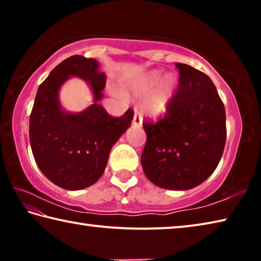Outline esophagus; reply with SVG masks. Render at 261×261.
<instances>
[{
    "label": "esophagus",
    "instance_id": "34e87169",
    "mask_svg": "<svg viewBox=\"0 0 261 261\" xmlns=\"http://www.w3.org/2000/svg\"><path fill=\"white\" fill-rule=\"evenodd\" d=\"M141 123H143V116H141L140 113H138L136 110L135 115H134V120H132V124H135L137 126H140Z\"/></svg>",
    "mask_w": 261,
    "mask_h": 261
}]
</instances>
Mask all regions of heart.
I'll return each mask as SVG.
<instances>
[{
  "label": "heart",
  "mask_w": 261,
  "mask_h": 261,
  "mask_svg": "<svg viewBox=\"0 0 261 261\" xmlns=\"http://www.w3.org/2000/svg\"><path fill=\"white\" fill-rule=\"evenodd\" d=\"M176 78L173 74H167L163 77L161 71H151L144 74L137 81L127 85V91L137 98L151 93L146 101L144 108L152 116H160L167 112L173 95L175 93Z\"/></svg>",
  "instance_id": "obj_1"
}]
</instances>
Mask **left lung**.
Wrapping results in <instances>:
<instances>
[{
    "label": "left lung",
    "mask_w": 261,
    "mask_h": 261,
    "mask_svg": "<svg viewBox=\"0 0 261 261\" xmlns=\"http://www.w3.org/2000/svg\"><path fill=\"white\" fill-rule=\"evenodd\" d=\"M176 67L178 87L165 116L143 122L147 139L141 166L158 187L189 190L219 165L227 138L226 110L207 74L188 64Z\"/></svg>",
    "instance_id": "left-lung-1"
}]
</instances>
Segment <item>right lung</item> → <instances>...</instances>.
I'll use <instances>...</instances> for the list:
<instances>
[{
	"mask_svg": "<svg viewBox=\"0 0 261 261\" xmlns=\"http://www.w3.org/2000/svg\"><path fill=\"white\" fill-rule=\"evenodd\" d=\"M71 75L91 85L95 103L77 114L60 108L58 90ZM106 74L99 62L73 55L51 70L38 88L30 115V143L39 169L65 190L91 187L103 174L109 152L131 125L134 110L113 117L98 101L102 99Z\"/></svg>",
	"mask_w": 261,
	"mask_h": 261,
	"instance_id": "obj_1",
	"label": "right lung"
}]
</instances>
